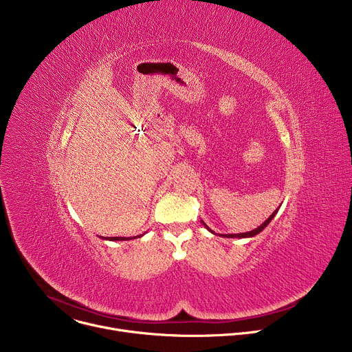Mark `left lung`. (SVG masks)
<instances>
[{"mask_svg": "<svg viewBox=\"0 0 352 352\" xmlns=\"http://www.w3.org/2000/svg\"><path fill=\"white\" fill-rule=\"evenodd\" d=\"M277 212H278V209H276L274 212H273V214L265 221V223H262L258 228H255V230H252V231H248V232H239V234H216L212 228H209L206 224H205V221L202 220V223H204V226L212 232V234H214V235H219V236H224V238H252V236H255V235H258L259 232H262L267 226H269V223L273 220V217L277 214Z\"/></svg>", "mask_w": 352, "mask_h": 352, "instance_id": "obj_1", "label": "left lung"}]
</instances>
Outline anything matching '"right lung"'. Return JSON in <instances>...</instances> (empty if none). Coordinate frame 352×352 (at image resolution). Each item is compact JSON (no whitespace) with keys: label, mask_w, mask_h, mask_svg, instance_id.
I'll list each match as a JSON object with an SVG mask.
<instances>
[{"label":"right lung","mask_w":352,"mask_h":352,"mask_svg":"<svg viewBox=\"0 0 352 352\" xmlns=\"http://www.w3.org/2000/svg\"><path fill=\"white\" fill-rule=\"evenodd\" d=\"M142 235H136V236H100L102 239H107V241H128V239H135V238H140Z\"/></svg>","instance_id":"1"}]
</instances>
